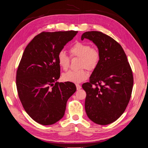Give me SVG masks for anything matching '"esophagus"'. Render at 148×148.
<instances>
[{
	"mask_svg": "<svg viewBox=\"0 0 148 148\" xmlns=\"http://www.w3.org/2000/svg\"><path fill=\"white\" fill-rule=\"evenodd\" d=\"M76 88H77V90H79L81 88V85H79V84H76Z\"/></svg>",
	"mask_w": 148,
	"mask_h": 148,
	"instance_id": "1",
	"label": "esophagus"
}]
</instances>
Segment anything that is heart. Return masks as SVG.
Here are the masks:
<instances>
[{"instance_id": "b5f03b06", "label": "heart", "mask_w": 148, "mask_h": 148, "mask_svg": "<svg viewBox=\"0 0 148 148\" xmlns=\"http://www.w3.org/2000/svg\"><path fill=\"white\" fill-rule=\"evenodd\" d=\"M72 57L77 56L80 58L79 70H71L65 72L62 76L65 81L79 83L86 79L88 77L89 71H93L98 65L100 60V53L95 48H92L89 44L83 42H77L69 49ZM58 64L62 69L66 71L70 65V57L64 51L58 53L57 56Z\"/></svg>"}]
</instances>
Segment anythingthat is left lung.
Masks as SVG:
<instances>
[{
	"instance_id": "8db88e82",
	"label": "left lung",
	"mask_w": 148,
	"mask_h": 148,
	"mask_svg": "<svg viewBox=\"0 0 148 148\" xmlns=\"http://www.w3.org/2000/svg\"><path fill=\"white\" fill-rule=\"evenodd\" d=\"M95 44L100 60L82 87L86 93V114L95 123L106 125L118 119L126 109L132 92V71L121 46L112 37L98 31L83 34Z\"/></svg>"
}]
</instances>
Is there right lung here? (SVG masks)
I'll return each instance as SVG.
<instances>
[{
    "label": "right lung",
    "instance_id": "add662e5",
    "mask_svg": "<svg viewBox=\"0 0 148 148\" xmlns=\"http://www.w3.org/2000/svg\"><path fill=\"white\" fill-rule=\"evenodd\" d=\"M77 32H42L25 49L16 72L17 91L24 109L39 124L53 125L62 119L76 91L74 83L56 81L60 76L58 53Z\"/></svg>",
    "mask_w": 148,
    "mask_h": 148
}]
</instances>
